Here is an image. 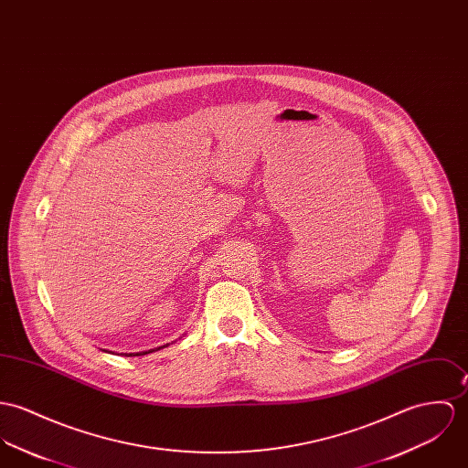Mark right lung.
Segmentation results:
<instances>
[{"label": "right lung", "instance_id": "right-lung-1", "mask_svg": "<svg viewBox=\"0 0 468 468\" xmlns=\"http://www.w3.org/2000/svg\"><path fill=\"white\" fill-rule=\"evenodd\" d=\"M170 343H166V345H163V346H157V348H150V350H144V352H135V354H125V356H144V354H150V352H155V350H161V348H165V346H168Z\"/></svg>", "mask_w": 468, "mask_h": 468}]
</instances>
